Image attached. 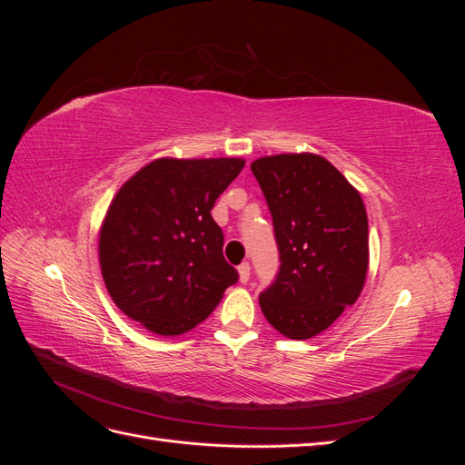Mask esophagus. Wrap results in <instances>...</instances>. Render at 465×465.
Listing matches in <instances>:
<instances>
[{
  "label": "esophagus",
  "instance_id": "34e87169",
  "mask_svg": "<svg viewBox=\"0 0 465 465\" xmlns=\"http://www.w3.org/2000/svg\"><path fill=\"white\" fill-rule=\"evenodd\" d=\"M238 277H241V283H248V279H250V263L248 262H242L241 265H238Z\"/></svg>",
  "mask_w": 465,
  "mask_h": 465
}]
</instances>
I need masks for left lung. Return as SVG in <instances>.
<instances>
[{
	"label": "left lung",
	"mask_w": 465,
	"mask_h": 465,
	"mask_svg": "<svg viewBox=\"0 0 465 465\" xmlns=\"http://www.w3.org/2000/svg\"><path fill=\"white\" fill-rule=\"evenodd\" d=\"M270 207L279 272L262 312L289 340H311L355 304L369 270L361 193L320 154H273L250 164Z\"/></svg>",
	"instance_id": "1"
}]
</instances>
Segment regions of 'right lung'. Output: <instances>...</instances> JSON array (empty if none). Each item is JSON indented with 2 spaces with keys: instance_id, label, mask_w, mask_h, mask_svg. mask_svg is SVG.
Here are the masks:
<instances>
[{
  "instance_id": "add662e5",
  "label": "right lung",
  "mask_w": 465,
  "mask_h": 465,
  "mask_svg": "<svg viewBox=\"0 0 465 465\" xmlns=\"http://www.w3.org/2000/svg\"><path fill=\"white\" fill-rule=\"evenodd\" d=\"M242 159H157L112 200L98 258L112 301L157 335H180L203 322L238 272L223 256L211 217Z\"/></svg>"
}]
</instances>
